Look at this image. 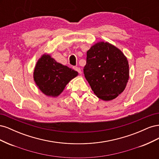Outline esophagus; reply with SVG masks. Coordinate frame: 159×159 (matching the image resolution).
Wrapping results in <instances>:
<instances>
[{"instance_id": "esophagus-1", "label": "esophagus", "mask_w": 159, "mask_h": 159, "mask_svg": "<svg viewBox=\"0 0 159 159\" xmlns=\"http://www.w3.org/2000/svg\"><path fill=\"white\" fill-rule=\"evenodd\" d=\"M74 69L76 71H78L80 74H81V69L80 68H78V67H74Z\"/></svg>"}]
</instances>
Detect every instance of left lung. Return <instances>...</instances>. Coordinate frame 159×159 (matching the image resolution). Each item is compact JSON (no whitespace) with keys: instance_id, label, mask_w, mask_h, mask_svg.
<instances>
[{"instance_id":"obj_1","label":"left lung","mask_w":159,"mask_h":159,"mask_svg":"<svg viewBox=\"0 0 159 159\" xmlns=\"http://www.w3.org/2000/svg\"><path fill=\"white\" fill-rule=\"evenodd\" d=\"M84 74L98 98L112 100L126 88L129 78L128 60L117 47L99 42L87 52Z\"/></svg>"}]
</instances>
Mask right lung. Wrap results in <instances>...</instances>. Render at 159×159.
I'll return each instance as SVG.
<instances>
[{
  "label": "right lung",
  "instance_id": "1",
  "mask_svg": "<svg viewBox=\"0 0 159 159\" xmlns=\"http://www.w3.org/2000/svg\"><path fill=\"white\" fill-rule=\"evenodd\" d=\"M78 75V71L57 62L50 55L44 54L36 64L34 80L43 93L55 98Z\"/></svg>",
  "mask_w": 159,
  "mask_h": 159
}]
</instances>
